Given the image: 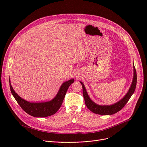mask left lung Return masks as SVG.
<instances>
[{
	"label": "left lung",
	"instance_id": "obj_1",
	"mask_svg": "<svg viewBox=\"0 0 147 147\" xmlns=\"http://www.w3.org/2000/svg\"><path fill=\"white\" fill-rule=\"evenodd\" d=\"M134 65V78L132 80V84H131L130 87L127 91V94L125 96L121 99L120 101L113 104L112 105H99L94 102L89 96L88 92L86 90L85 87L83 82L80 81V83L82 85L83 88V95L84 99V102L85 104L88 109L94 113L100 114V115H112L115 113H117L120 110H121L124 106L128 102L130 97L132 96L133 94L134 93L136 86V81H137V76L136 69Z\"/></svg>",
	"mask_w": 147,
	"mask_h": 147
}]
</instances>
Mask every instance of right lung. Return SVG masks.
Returning a JSON list of instances; mask_svg holds the SVG:
<instances>
[{
    "instance_id": "add662e5",
    "label": "right lung",
    "mask_w": 147,
    "mask_h": 147,
    "mask_svg": "<svg viewBox=\"0 0 147 147\" xmlns=\"http://www.w3.org/2000/svg\"><path fill=\"white\" fill-rule=\"evenodd\" d=\"M74 82L73 79L62 84L57 95L51 101L44 102H30L21 98L13 90L9 79L11 93L22 109L30 115L36 117H46L56 113L61 107L69 86Z\"/></svg>"
}]
</instances>
